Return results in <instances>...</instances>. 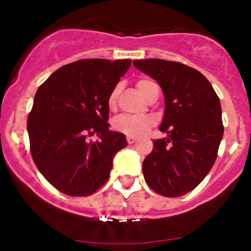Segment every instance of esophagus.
<instances>
[{
	"label": "esophagus",
	"mask_w": 251,
	"mask_h": 251,
	"mask_svg": "<svg viewBox=\"0 0 251 251\" xmlns=\"http://www.w3.org/2000/svg\"><path fill=\"white\" fill-rule=\"evenodd\" d=\"M135 142H137V139L133 137H127V143L129 144V145H132V144H134Z\"/></svg>",
	"instance_id": "34e87169"
}]
</instances>
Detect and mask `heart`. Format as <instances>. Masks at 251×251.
I'll return each instance as SVG.
<instances>
[{"label":"heart","instance_id":"1","mask_svg":"<svg viewBox=\"0 0 251 251\" xmlns=\"http://www.w3.org/2000/svg\"><path fill=\"white\" fill-rule=\"evenodd\" d=\"M137 87L144 97L148 98L150 92L154 87H157V85L152 80L143 77V79L137 81ZM120 87L119 86H116V87L112 89L111 93H109L107 99L109 108L116 107ZM153 124L154 120L150 116H129V114H122V116L114 118L113 122H112V127H113L114 131L119 132V133L128 135V137L138 138L145 134L153 126Z\"/></svg>","mask_w":251,"mask_h":251}]
</instances>
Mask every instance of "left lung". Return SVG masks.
I'll return each mask as SVG.
<instances>
[{
  "mask_svg": "<svg viewBox=\"0 0 251 251\" xmlns=\"http://www.w3.org/2000/svg\"><path fill=\"white\" fill-rule=\"evenodd\" d=\"M135 68L157 80L165 114L153 150L143 163L148 185L165 197L192 191L214 166L223 137L220 98L201 72L177 61L134 60Z\"/></svg>",
  "mask_w": 251,
  "mask_h": 251,
  "instance_id": "left-lung-1",
  "label": "left lung"
}]
</instances>
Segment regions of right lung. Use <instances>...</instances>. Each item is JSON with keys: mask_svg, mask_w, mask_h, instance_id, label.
Segmentation results:
<instances>
[{"mask_svg": "<svg viewBox=\"0 0 251 251\" xmlns=\"http://www.w3.org/2000/svg\"><path fill=\"white\" fill-rule=\"evenodd\" d=\"M129 59H82L54 72L37 89L28 116L36 168L62 194L86 197L109 177L113 157L127 146L108 129L107 99L127 72ZM94 133L100 139L88 140Z\"/></svg>", "mask_w": 251, "mask_h": 251, "instance_id": "right-lung-1", "label": "right lung"}]
</instances>
